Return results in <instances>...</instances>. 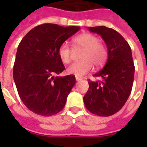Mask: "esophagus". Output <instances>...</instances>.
<instances>
[{
	"label": "esophagus",
	"instance_id": "34e87169",
	"mask_svg": "<svg viewBox=\"0 0 147 147\" xmlns=\"http://www.w3.org/2000/svg\"><path fill=\"white\" fill-rule=\"evenodd\" d=\"M75 78H76V81H80V80H82V78H80V77H75Z\"/></svg>",
	"mask_w": 147,
	"mask_h": 147
}]
</instances>
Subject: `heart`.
Returning a JSON list of instances; mask_svg holds the SVG:
<instances>
[{"mask_svg":"<svg viewBox=\"0 0 147 147\" xmlns=\"http://www.w3.org/2000/svg\"><path fill=\"white\" fill-rule=\"evenodd\" d=\"M74 48L81 47L82 51L80 55V61L70 65L67 72L76 77H82L92 69L94 65L100 67L104 64L107 57V51L104 44L99 42V38L90 32L78 34L72 39ZM57 55L60 61L69 64L71 60V49L67 43H62L57 50Z\"/></svg>","mask_w":147,"mask_h":147,"instance_id":"heart-1","label":"heart"}]
</instances>
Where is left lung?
<instances>
[{"instance_id":"8db88e82","label":"left lung","mask_w":147,"mask_h":147,"mask_svg":"<svg viewBox=\"0 0 147 147\" xmlns=\"http://www.w3.org/2000/svg\"><path fill=\"white\" fill-rule=\"evenodd\" d=\"M88 29L103 38L108 49V59L104 68L94 74L102 80H89L84 105L94 115H113L121 110L132 92L135 71L132 51L127 41L113 28L97 26Z\"/></svg>"}]
</instances>
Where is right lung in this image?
Returning a JSON list of instances; mask_svg holds the SVG:
<instances>
[{"label":"right lung","instance_id":"obj_1","mask_svg":"<svg viewBox=\"0 0 147 147\" xmlns=\"http://www.w3.org/2000/svg\"><path fill=\"white\" fill-rule=\"evenodd\" d=\"M79 28L43 24L33 28L21 40L13 77L20 97L32 112L51 116L65 107L67 96L75 84V76H54L65 69L57 50Z\"/></svg>","mask_w":147,"mask_h":147}]
</instances>
